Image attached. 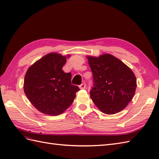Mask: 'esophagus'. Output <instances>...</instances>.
<instances>
[{
  "instance_id": "1",
  "label": "esophagus",
  "mask_w": 159,
  "mask_h": 159,
  "mask_svg": "<svg viewBox=\"0 0 159 159\" xmlns=\"http://www.w3.org/2000/svg\"><path fill=\"white\" fill-rule=\"evenodd\" d=\"M79 88L80 89H84L85 88H86V84L85 83H83V84H81L80 86H79Z\"/></svg>"
}]
</instances>
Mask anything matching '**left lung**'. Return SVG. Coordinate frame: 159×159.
<instances>
[{
  "label": "left lung",
  "instance_id": "8db88e82",
  "mask_svg": "<svg viewBox=\"0 0 159 159\" xmlns=\"http://www.w3.org/2000/svg\"><path fill=\"white\" fill-rule=\"evenodd\" d=\"M93 76L90 95L101 112L111 115L126 107L136 89V78L127 65L109 54L87 56Z\"/></svg>",
  "mask_w": 159,
  "mask_h": 159
}]
</instances>
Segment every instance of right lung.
Here are the masks:
<instances>
[{
	"label": "right lung",
	"mask_w": 159,
	"mask_h": 159,
	"mask_svg": "<svg viewBox=\"0 0 159 159\" xmlns=\"http://www.w3.org/2000/svg\"><path fill=\"white\" fill-rule=\"evenodd\" d=\"M52 52L28 68L24 79V92L31 103L44 114L58 116L70 106L79 88L71 84V73L62 67L66 58Z\"/></svg>",
	"instance_id": "right-lung-1"
}]
</instances>
